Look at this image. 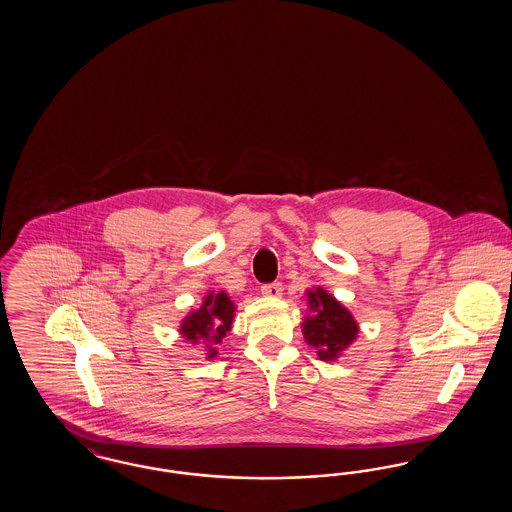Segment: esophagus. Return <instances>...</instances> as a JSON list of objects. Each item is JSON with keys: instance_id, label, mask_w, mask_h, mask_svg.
<instances>
[{"instance_id": "1", "label": "esophagus", "mask_w": 512, "mask_h": 512, "mask_svg": "<svg viewBox=\"0 0 512 512\" xmlns=\"http://www.w3.org/2000/svg\"><path fill=\"white\" fill-rule=\"evenodd\" d=\"M282 284L280 282H272V284H263L261 286V293L265 295V297H280L282 295Z\"/></svg>"}]
</instances>
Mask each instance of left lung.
Instances as JSON below:
<instances>
[{
  "label": "left lung",
  "mask_w": 512,
  "mask_h": 512,
  "mask_svg": "<svg viewBox=\"0 0 512 512\" xmlns=\"http://www.w3.org/2000/svg\"><path fill=\"white\" fill-rule=\"evenodd\" d=\"M307 299L309 307L315 311V317L303 322V336L309 345L317 347L318 357L322 361H334L357 338V322L345 307H341L322 288L307 292Z\"/></svg>",
  "instance_id": "8db88e82"
}]
</instances>
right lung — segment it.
Listing matches in <instances>:
<instances>
[{"mask_svg":"<svg viewBox=\"0 0 512 512\" xmlns=\"http://www.w3.org/2000/svg\"><path fill=\"white\" fill-rule=\"evenodd\" d=\"M234 318V305L228 299L226 293L220 292L219 295L211 293L205 297L203 305L186 318L180 326V332L186 340H205L209 347L217 345L226 336V332L232 326ZM217 357L215 349H209V359Z\"/></svg>","mask_w":512,"mask_h":512,"instance_id":"right-lung-1","label":"right lung"}]
</instances>
